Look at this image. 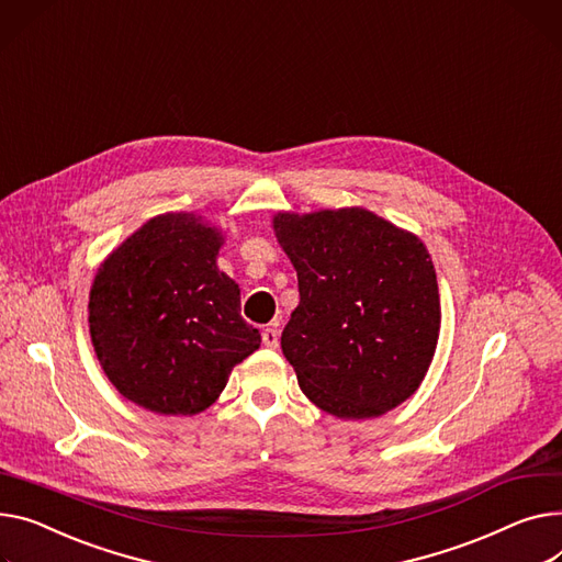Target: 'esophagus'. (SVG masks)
<instances>
[{
  "label": "esophagus",
  "mask_w": 562,
  "mask_h": 562,
  "mask_svg": "<svg viewBox=\"0 0 562 562\" xmlns=\"http://www.w3.org/2000/svg\"><path fill=\"white\" fill-rule=\"evenodd\" d=\"M261 341H265L267 348H278L280 344V329L278 327H267L261 331Z\"/></svg>",
  "instance_id": "34e87169"
}]
</instances>
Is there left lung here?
I'll use <instances>...</instances> for the list:
<instances>
[{"label": "left lung", "mask_w": 562, "mask_h": 562, "mask_svg": "<svg viewBox=\"0 0 562 562\" xmlns=\"http://www.w3.org/2000/svg\"><path fill=\"white\" fill-rule=\"evenodd\" d=\"M301 303L282 352L327 414L378 418L414 395L436 352L440 297L425 244L361 207L280 212Z\"/></svg>", "instance_id": "obj_1"}]
</instances>
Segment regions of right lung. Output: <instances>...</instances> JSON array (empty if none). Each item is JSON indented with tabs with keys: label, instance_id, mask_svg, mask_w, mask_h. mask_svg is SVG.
<instances>
[{
	"label": "right lung",
	"instance_id": "1",
	"mask_svg": "<svg viewBox=\"0 0 562 562\" xmlns=\"http://www.w3.org/2000/svg\"><path fill=\"white\" fill-rule=\"evenodd\" d=\"M223 237L194 214H162L103 261L90 291V336L108 380L162 416H194L252 355L239 286L216 269Z\"/></svg>",
	"mask_w": 562,
	"mask_h": 562
}]
</instances>
